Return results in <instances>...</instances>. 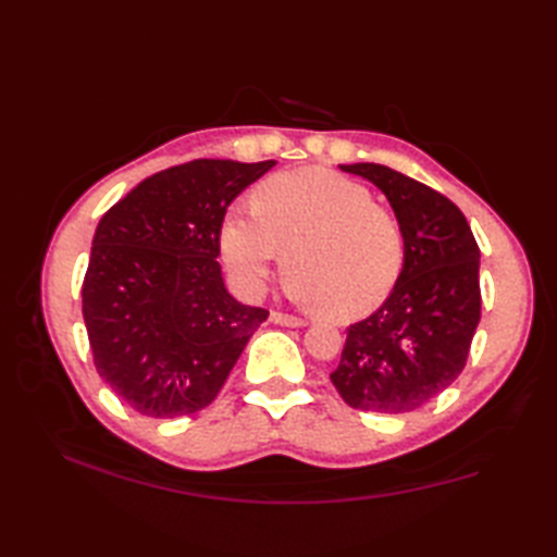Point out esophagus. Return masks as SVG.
I'll use <instances>...</instances> for the list:
<instances>
[{"label":"esophagus","mask_w":557,"mask_h":557,"mask_svg":"<svg viewBox=\"0 0 557 557\" xmlns=\"http://www.w3.org/2000/svg\"><path fill=\"white\" fill-rule=\"evenodd\" d=\"M270 321L277 323V325H287V327H304V325H306L304 318L282 313V311H272V313H270Z\"/></svg>","instance_id":"obj_1"}]
</instances>
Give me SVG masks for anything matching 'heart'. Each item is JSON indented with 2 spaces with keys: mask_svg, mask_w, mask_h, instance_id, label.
Segmentation results:
<instances>
[{
  "mask_svg": "<svg viewBox=\"0 0 557 557\" xmlns=\"http://www.w3.org/2000/svg\"><path fill=\"white\" fill-rule=\"evenodd\" d=\"M251 206L230 208L220 251L244 292H260L287 251V289L335 318L377 309L405 268V232L363 184L325 168L277 172L253 188Z\"/></svg>",
  "mask_w": 557,
  "mask_h": 557,
  "instance_id": "b5f03b06",
  "label": "heart"
}]
</instances>
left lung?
<instances>
[{
    "instance_id": "8db88e82",
    "label": "left lung",
    "mask_w": 557,
    "mask_h": 557,
    "mask_svg": "<svg viewBox=\"0 0 557 557\" xmlns=\"http://www.w3.org/2000/svg\"><path fill=\"white\" fill-rule=\"evenodd\" d=\"M339 170L385 194L405 232V268L381 309L347 327L330 381L354 409L413 411L465 369L481 318V251L461 210L431 186L375 162Z\"/></svg>"
}]
</instances>
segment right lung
<instances>
[{
	"label": "right lung",
	"instance_id": "right-lung-1",
	"mask_svg": "<svg viewBox=\"0 0 557 557\" xmlns=\"http://www.w3.org/2000/svg\"><path fill=\"white\" fill-rule=\"evenodd\" d=\"M275 160H194L148 176L104 212L83 280V321L100 377L156 419L218 397L268 311L224 287L220 224Z\"/></svg>",
	"mask_w": 557,
	"mask_h": 557
}]
</instances>
